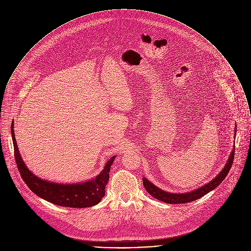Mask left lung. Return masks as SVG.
<instances>
[{"label": "left lung", "mask_w": 251, "mask_h": 251, "mask_svg": "<svg viewBox=\"0 0 251 251\" xmlns=\"http://www.w3.org/2000/svg\"><path fill=\"white\" fill-rule=\"evenodd\" d=\"M236 133H237V126L235 127V135H236ZM234 153H235V145L233 147V150L230 153L229 158L227 159V162H226L225 166L220 171V173L215 178L212 179L211 181H209L208 183L198 187L197 189H194V190H191V191H188V192H185V193L167 192L165 190L160 189L159 187H157L153 183H151L149 179H146L145 177L143 178L144 186H145L146 190L149 192V194H151L153 198H155L159 201L168 203V204H184V203L195 201V200L203 197L204 195H206L210 191L214 190L215 187H217L222 182V180L226 178V176L229 173V171L232 167V164H233Z\"/></svg>", "instance_id": "left-lung-1"}]
</instances>
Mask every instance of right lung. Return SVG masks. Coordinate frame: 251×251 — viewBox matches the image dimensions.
<instances>
[{
    "label": "right lung",
    "mask_w": 251,
    "mask_h": 251,
    "mask_svg": "<svg viewBox=\"0 0 251 251\" xmlns=\"http://www.w3.org/2000/svg\"><path fill=\"white\" fill-rule=\"evenodd\" d=\"M11 124V137L14 147L15 161L20 172L21 178L28 187L38 197L62 207L69 208H88L99 204L105 194V186L109 179V171L116 155L112 156L95 178L77 183H59L41 179L35 175L23 161L15 140Z\"/></svg>",
    "instance_id": "1"
}]
</instances>
